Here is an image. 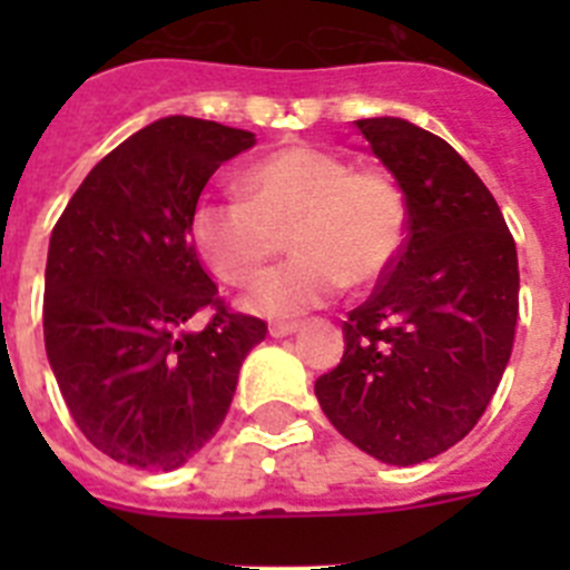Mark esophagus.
<instances>
[{
    "label": "esophagus",
    "mask_w": 570,
    "mask_h": 570,
    "mask_svg": "<svg viewBox=\"0 0 570 570\" xmlns=\"http://www.w3.org/2000/svg\"><path fill=\"white\" fill-rule=\"evenodd\" d=\"M296 328H299V322H271L268 334H271V336H276V340H279V336L294 334Z\"/></svg>",
    "instance_id": "34e87169"
}]
</instances>
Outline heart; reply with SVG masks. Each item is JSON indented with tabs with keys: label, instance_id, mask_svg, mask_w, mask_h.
<instances>
[{
	"label": "heart",
	"instance_id": "b5f03b06",
	"mask_svg": "<svg viewBox=\"0 0 570 570\" xmlns=\"http://www.w3.org/2000/svg\"><path fill=\"white\" fill-rule=\"evenodd\" d=\"M242 199L205 196L188 219L194 254L216 279L250 285L285 234L291 256L245 296L250 314L285 320L347 288H367L405 248L400 185L328 150L294 145L236 176Z\"/></svg>",
	"mask_w": 570,
	"mask_h": 570
}]
</instances>
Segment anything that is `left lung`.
Masks as SVG:
<instances>
[{"mask_svg": "<svg viewBox=\"0 0 570 570\" xmlns=\"http://www.w3.org/2000/svg\"><path fill=\"white\" fill-rule=\"evenodd\" d=\"M356 130L405 194L407 236L374 294L342 322L345 354L316 380L331 425L387 465L468 436L511 360L517 245L502 210L445 139L396 116Z\"/></svg>", "mask_w": 570, "mask_h": 570, "instance_id": "left-lung-1", "label": "left lung"}]
</instances>
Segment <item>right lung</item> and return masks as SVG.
Wrapping results in <instances>:
<instances>
[{"mask_svg": "<svg viewBox=\"0 0 570 570\" xmlns=\"http://www.w3.org/2000/svg\"><path fill=\"white\" fill-rule=\"evenodd\" d=\"M250 130L168 116L110 150L53 225L45 351L85 440L110 460L170 471L219 431L239 367L268 334L205 274L188 219ZM208 309L209 325H184Z\"/></svg>", "mask_w": 570, "mask_h": 570, "instance_id": "right-lung-1", "label": "right lung"}]
</instances>
